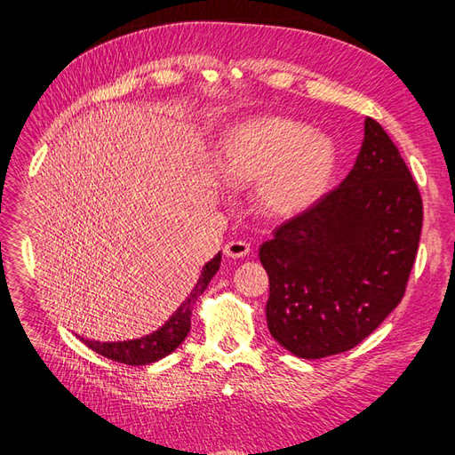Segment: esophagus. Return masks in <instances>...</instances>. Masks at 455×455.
<instances>
[{
    "mask_svg": "<svg viewBox=\"0 0 455 455\" xmlns=\"http://www.w3.org/2000/svg\"><path fill=\"white\" fill-rule=\"evenodd\" d=\"M250 254V244L246 240H230L225 244V256L228 258H244Z\"/></svg>",
    "mask_w": 455,
    "mask_h": 455,
    "instance_id": "esophagus-1",
    "label": "esophagus"
}]
</instances>
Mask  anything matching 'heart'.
Listing matches in <instances>:
<instances>
[{"label":"heart","mask_w":455,"mask_h":455,"mask_svg":"<svg viewBox=\"0 0 455 455\" xmlns=\"http://www.w3.org/2000/svg\"><path fill=\"white\" fill-rule=\"evenodd\" d=\"M338 166V148L324 132L279 115L238 121L220 134L217 168L233 188L256 184L267 217L295 219L324 197Z\"/></svg>","instance_id":"heart-1"}]
</instances>
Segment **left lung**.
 Returning <instances> with one entry per match:
<instances>
[{
  "label": "left lung",
  "instance_id": "left-lung-1",
  "mask_svg": "<svg viewBox=\"0 0 455 455\" xmlns=\"http://www.w3.org/2000/svg\"><path fill=\"white\" fill-rule=\"evenodd\" d=\"M420 228L417 183L389 134L365 117L346 180L259 246L269 334L305 360L352 350L401 303Z\"/></svg>",
  "mask_w": 455,
  "mask_h": 455
}]
</instances>
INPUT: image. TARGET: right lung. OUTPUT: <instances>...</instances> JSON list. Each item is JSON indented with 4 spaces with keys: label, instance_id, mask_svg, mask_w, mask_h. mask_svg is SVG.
<instances>
[{
    "label": "right lung",
    "instance_id": "add662e5",
    "mask_svg": "<svg viewBox=\"0 0 455 455\" xmlns=\"http://www.w3.org/2000/svg\"><path fill=\"white\" fill-rule=\"evenodd\" d=\"M219 267H220V252L203 266L197 283L193 285L186 301H183L176 308V313H173L168 321L152 334L134 338V340H124V342H98V340H85V338H82V342L88 346L90 350L98 352L119 363L147 365V363L162 360V357L172 354L183 340H186V336L191 328L193 307H196L199 295L207 289L212 275L219 272Z\"/></svg>",
    "mask_w": 455,
    "mask_h": 455
}]
</instances>
